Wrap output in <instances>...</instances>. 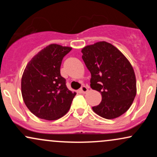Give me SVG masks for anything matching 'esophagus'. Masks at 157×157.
<instances>
[{
    "label": "esophagus",
    "mask_w": 157,
    "mask_h": 157,
    "mask_svg": "<svg viewBox=\"0 0 157 157\" xmlns=\"http://www.w3.org/2000/svg\"><path fill=\"white\" fill-rule=\"evenodd\" d=\"M88 91H89V89H88V88L86 87V86H82V87L80 89L81 93H82V94L86 93Z\"/></svg>",
    "instance_id": "obj_1"
}]
</instances>
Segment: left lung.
<instances>
[{
	"mask_svg": "<svg viewBox=\"0 0 157 157\" xmlns=\"http://www.w3.org/2000/svg\"><path fill=\"white\" fill-rule=\"evenodd\" d=\"M82 58L91 75L90 86L102 95L92 107L102 117L113 120L125 113L136 94V81L131 63L117 48L105 41L82 48Z\"/></svg>",
	"mask_w": 157,
	"mask_h": 157,
	"instance_id": "1",
	"label": "left lung"
}]
</instances>
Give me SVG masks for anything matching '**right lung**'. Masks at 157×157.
Here are the masks:
<instances>
[{
	"label": "right lung",
	"mask_w": 157,
	"mask_h": 157,
	"mask_svg": "<svg viewBox=\"0 0 157 157\" xmlns=\"http://www.w3.org/2000/svg\"><path fill=\"white\" fill-rule=\"evenodd\" d=\"M71 48L50 44L27 63L21 78V94L26 107L37 117L56 120L70 109L77 93L68 90L60 68Z\"/></svg>",
	"instance_id": "right-lung-1"
}]
</instances>
